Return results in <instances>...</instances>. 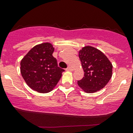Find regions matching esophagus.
<instances>
[{"mask_svg":"<svg viewBox=\"0 0 133 133\" xmlns=\"http://www.w3.org/2000/svg\"><path fill=\"white\" fill-rule=\"evenodd\" d=\"M73 68H72V67H70V66H68V68L66 69V71H73Z\"/></svg>","mask_w":133,"mask_h":133,"instance_id":"obj_1","label":"esophagus"}]
</instances>
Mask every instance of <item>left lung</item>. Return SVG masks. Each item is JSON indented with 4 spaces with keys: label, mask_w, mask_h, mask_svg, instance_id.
<instances>
[{
    "label": "left lung",
    "mask_w": 133,
    "mask_h": 133,
    "mask_svg": "<svg viewBox=\"0 0 133 133\" xmlns=\"http://www.w3.org/2000/svg\"><path fill=\"white\" fill-rule=\"evenodd\" d=\"M84 77L77 84L85 92L94 93L103 89L112 75V65L103 52L87 45L79 51Z\"/></svg>",
    "instance_id": "left-lung-1"
}]
</instances>
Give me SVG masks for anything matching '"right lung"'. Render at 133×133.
I'll return each instance as SVG.
<instances>
[{
  "instance_id": "1",
  "label": "right lung",
  "mask_w": 133,
  "mask_h": 133,
  "mask_svg": "<svg viewBox=\"0 0 133 133\" xmlns=\"http://www.w3.org/2000/svg\"><path fill=\"white\" fill-rule=\"evenodd\" d=\"M52 44L44 42L35 45L21 61V73L30 89L39 93L51 92L56 87L64 70L57 66L52 56Z\"/></svg>"
}]
</instances>
